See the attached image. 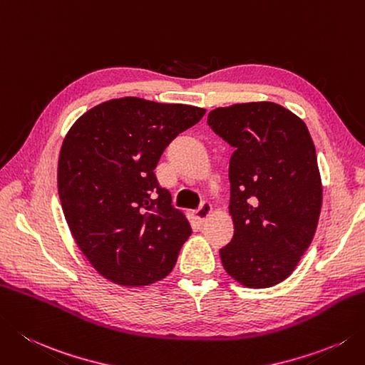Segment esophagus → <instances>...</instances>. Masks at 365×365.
Segmentation results:
<instances>
[{"instance_id":"34e87169","label":"esophagus","mask_w":365,"mask_h":365,"mask_svg":"<svg viewBox=\"0 0 365 365\" xmlns=\"http://www.w3.org/2000/svg\"><path fill=\"white\" fill-rule=\"evenodd\" d=\"M212 215V205L209 202H202L201 207L195 212V218L199 223H204V221Z\"/></svg>"}]
</instances>
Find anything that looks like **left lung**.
Returning <instances> with one entry per match:
<instances>
[{"label": "left lung", "instance_id": "obj_1", "mask_svg": "<svg viewBox=\"0 0 365 365\" xmlns=\"http://www.w3.org/2000/svg\"><path fill=\"white\" fill-rule=\"evenodd\" d=\"M207 123L234 147V237L221 262L244 287L270 288L292 274L318 226L323 185L309 128L270 101L217 107Z\"/></svg>", "mask_w": 365, "mask_h": 365}]
</instances>
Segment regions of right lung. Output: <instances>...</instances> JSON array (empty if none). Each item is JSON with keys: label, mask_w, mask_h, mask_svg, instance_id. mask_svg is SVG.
<instances>
[{"label": "right lung", "mask_w": 365, "mask_h": 365, "mask_svg": "<svg viewBox=\"0 0 365 365\" xmlns=\"http://www.w3.org/2000/svg\"><path fill=\"white\" fill-rule=\"evenodd\" d=\"M205 109L125 96L91 107L64 135L56 182L64 218L85 258L120 287L169 275L191 234L155 168Z\"/></svg>", "instance_id": "obj_1"}]
</instances>
